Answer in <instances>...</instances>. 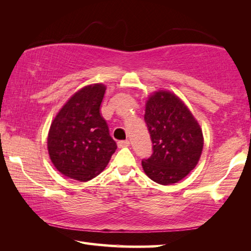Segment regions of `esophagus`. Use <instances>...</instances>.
Returning <instances> with one entry per match:
<instances>
[{"label": "esophagus", "instance_id": "obj_1", "mask_svg": "<svg viewBox=\"0 0 251 251\" xmlns=\"http://www.w3.org/2000/svg\"><path fill=\"white\" fill-rule=\"evenodd\" d=\"M117 146H119V148H126L129 146V141L128 140H121L117 142Z\"/></svg>", "mask_w": 251, "mask_h": 251}]
</instances>
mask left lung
<instances>
[{"instance_id": "obj_1", "label": "left lung", "mask_w": 251, "mask_h": 251, "mask_svg": "<svg viewBox=\"0 0 251 251\" xmlns=\"http://www.w3.org/2000/svg\"><path fill=\"white\" fill-rule=\"evenodd\" d=\"M145 122L152 141V155L142 167L154 182H178L200 161L204 137L199 123L175 94L158 90L149 97Z\"/></svg>"}]
</instances>
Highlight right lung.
Masks as SVG:
<instances>
[{
  "label": "right lung",
  "mask_w": 251,
  "mask_h": 251,
  "mask_svg": "<svg viewBox=\"0 0 251 251\" xmlns=\"http://www.w3.org/2000/svg\"><path fill=\"white\" fill-rule=\"evenodd\" d=\"M103 84L85 86L74 94L52 121L47 148L58 172L88 181L102 172L116 150L109 127L100 113Z\"/></svg>",
  "instance_id": "obj_1"
}]
</instances>
